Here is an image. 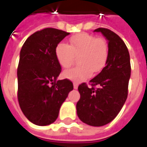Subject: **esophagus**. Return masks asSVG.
Wrapping results in <instances>:
<instances>
[{"label":"esophagus","instance_id":"34e87169","mask_svg":"<svg viewBox=\"0 0 147 147\" xmlns=\"http://www.w3.org/2000/svg\"><path fill=\"white\" fill-rule=\"evenodd\" d=\"M73 87H74V89H77L78 88V84L76 83H73Z\"/></svg>","mask_w":147,"mask_h":147}]
</instances>
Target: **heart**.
<instances>
[{
	"instance_id": "heart-1",
	"label": "heart",
	"mask_w": 147,
	"mask_h": 147,
	"mask_svg": "<svg viewBox=\"0 0 147 147\" xmlns=\"http://www.w3.org/2000/svg\"><path fill=\"white\" fill-rule=\"evenodd\" d=\"M80 64L64 71V76L75 83L89 79L93 71L98 72L106 64L109 57L108 43L104 38H96L87 33H80L70 38V45L60 42L55 49L58 63L63 67H70L75 55H79Z\"/></svg>"
}]
</instances>
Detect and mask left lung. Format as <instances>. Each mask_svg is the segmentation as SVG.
<instances>
[{
	"mask_svg": "<svg viewBox=\"0 0 147 147\" xmlns=\"http://www.w3.org/2000/svg\"><path fill=\"white\" fill-rule=\"evenodd\" d=\"M108 41L109 57L105 67L90 82L97 88L82 83L78 87L80 99L76 104L81 121L94 127L110 123L126 102L131 63L128 49L122 39L106 28H98Z\"/></svg>",
	"mask_w": 147,
	"mask_h": 147,
	"instance_id": "8db88e82",
	"label": "left lung"
}]
</instances>
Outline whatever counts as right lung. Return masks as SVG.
<instances>
[{
  "mask_svg": "<svg viewBox=\"0 0 147 147\" xmlns=\"http://www.w3.org/2000/svg\"><path fill=\"white\" fill-rule=\"evenodd\" d=\"M69 33L45 28L31 34L20 53L17 69L18 100L22 112L31 123L46 126L57 120L63 102L73 84L58 80L61 65L56 46Z\"/></svg>",
  "mask_w": 147,
  "mask_h": 147,
  "instance_id": "add662e5",
  "label": "right lung"
}]
</instances>
